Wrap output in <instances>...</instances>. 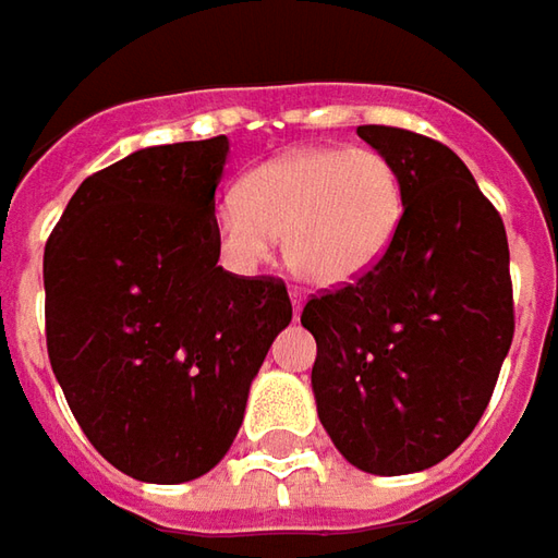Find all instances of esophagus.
<instances>
[{"label":"esophagus","instance_id":"obj_1","mask_svg":"<svg viewBox=\"0 0 558 558\" xmlns=\"http://www.w3.org/2000/svg\"><path fill=\"white\" fill-rule=\"evenodd\" d=\"M290 302H293V315L299 317V312H302V290L293 287V290H290Z\"/></svg>","mask_w":558,"mask_h":558}]
</instances>
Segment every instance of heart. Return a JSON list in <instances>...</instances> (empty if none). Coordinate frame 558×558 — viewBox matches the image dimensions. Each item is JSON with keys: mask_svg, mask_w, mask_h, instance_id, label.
<instances>
[{"mask_svg": "<svg viewBox=\"0 0 558 558\" xmlns=\"http://www.w3.org/2000/svg\"><path fill=\"white\" fill-rule=\"evenodd\" d=\"M401 213V175L376 147H296L243 175L238 203L216 213V243L228 265L250 271L283 238L296 278L345 287L386 256Z\"/></svg>", "mask_w": 558, "mask_h": 558, "instance_id": "1", "label": "heart"}]
</instances>
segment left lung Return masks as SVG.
<instances>
[{
    "label": "left lung",
    "mask_w": 558,
    "mask_h": 558,
    "mask_svg": "<svg viewBox=\"0 0 558 558\" xmlns=\"http://www.w3.org/2000/svg\"><path fill=\"white\" fill-rule=\"evenodd\" d=\"M357 135L401 175V225L364 278L305 302L302 327L337 451L408 475L457 451L488 408L515 327L507 231L451 147L395 125Z\"/></svg>",
    "instance_id": "1"
}]
</instances>
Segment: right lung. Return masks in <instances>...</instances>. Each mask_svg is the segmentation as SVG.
Returning <instances> with one entry per match:
<instances>
[{
  "label": "right lung",
  "mask_w": 558,
  "mask_h": 558,
  "mask_svg": "<svg viewBox=\"0 0 558 558\" xmlns=\"http://www.w3.org/2000/svg\"><path fill=\"white\" fill-rule=\"evenodd\" d=\"M228 150L219 135L129 154L76 187L46 243L51 371L95 451L138 482L219 463L293 317L283 280L219 265Z\"/></svg>",
  "instance_id": "right-lung-1"
}]
</instances>
